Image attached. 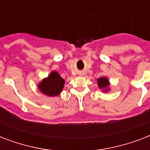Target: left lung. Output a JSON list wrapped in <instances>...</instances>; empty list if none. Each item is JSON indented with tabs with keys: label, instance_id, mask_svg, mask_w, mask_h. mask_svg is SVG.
<instances>
[{
	"label": "left lung",
	"instance_id": "left-lung-1",
	"mask_svg": "<svg viewBox=\"0 0 150 150\" xmlns=\"http://www.w3.org/2000/svg\"><path fill=\"white\" fill-rule=\"evenodd\" d=\"M97 82H98V86L100 89H103V92H108L109 91V80L107 79V78L106 77H101L97 79Z\"/></svg>",
	"mask_w": 150,
	"mask_h": 150
}]
</instances>
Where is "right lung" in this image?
Listing matches in <instances>:
<instances>
[{
  "label": "right lung",
  "instance_id": "obj_1",
  "mask_svg": "<svg viewBox=\"0 0 150 150\" xmlns=\"http://www.w3.org/2000/svg\"><path fill=\"white\" fill-rule=\"evenodd\" d=\"M64 85V79L57 71H53L47 78L42 80V82L38 85V87L43 94L49 96H55L61 93Z\"/></svg>",
  "mask_w": 150,
  "mask_h": 150
}]
</instances>
